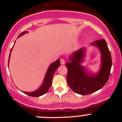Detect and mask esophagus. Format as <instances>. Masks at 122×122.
I'll return each mask as SVG.
<instances>
[{"label":"esophagus","instance_id":"obj_1","mask_svg":"<svg viewBox=\"0 0 122 122\" xmlns=\"http://www.w3.org/2000/svg\"><path fill=\"white\" fill-rule=\"evenodd\" d=\"M65 60L63 59H60V63H61V65H64L65 64Z\"/></svg>","mask_w":122,"mask_h":122}]
</instances>
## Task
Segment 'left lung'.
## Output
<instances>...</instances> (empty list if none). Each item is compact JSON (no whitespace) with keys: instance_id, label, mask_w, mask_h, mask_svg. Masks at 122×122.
I'll return each mask as SVG.
<instances>
[{"instance_id":"obj_1","label":"left lung","mask_w":122,"mask_h":122,"mask_svg":"<svg viewBox=\"0 0 122 122\" xmlns=\"http://www.w3.org/2000/svg\"><path fill=\"white\" fill-rule=\"evenodd\" d=\"M101 53V65L97 73H90L82 65L84 62L86 48L76 51L70 56V62L66 63L67 82L71 89L82 95H89L101 89L107 82L112 66L111 55L104 39L90 43Z\"/></svg>"}]
</instances>
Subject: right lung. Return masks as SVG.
I'll return each mask as SVG.
<instances>
[{
	"label": "right lung",
	"instance_id": "obj_1",
	"mask_svg": "<svg viewBox=\"0 0 122 122\" xmlns=\"http://www.w3.org/2000/svg\"><path fill=\"white\" fill-rule=\"evenodd\" d=\"M28 33L27 31H24L22 33H21L20 35H19L18 37L22 36L25 33ZM13 48L11 49L10 52L12 51ZM11 53H10L9 56V59H8V64H9V61H10V58ZM60 65V59H58L56 61V62L52 63L51 64L49 65V68H48V70L46 71V74H45V78H44L43 82L41 86L39 87V89H38L37 90L35 91L32 92H22L25 94L27 95L30 96V97H40L43 95L45 94V93L48 91V90L50 88L52 84V77H53L55 71L59 67Z\"/></svg>",
	"mask_w": 122,
	"mask_h": 122
}]
</instances>
